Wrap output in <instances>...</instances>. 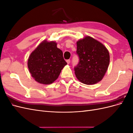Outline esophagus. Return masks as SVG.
Instances as JSON below:
<instances>
[{"instance_id":"1","label":"esophagus","mask_w":133,"mask_h":133,"mask_svg":"<svg viewBox=\"0 0 133 133\" xmlns=\"http://www.w3.org/2000/svg\"><path fill=\"white\" fill-rule=\"evenodd\" d=\"M66 63H67V64H69L70 63V59H68V60H66Z\"/></svg>"}]
</instances>
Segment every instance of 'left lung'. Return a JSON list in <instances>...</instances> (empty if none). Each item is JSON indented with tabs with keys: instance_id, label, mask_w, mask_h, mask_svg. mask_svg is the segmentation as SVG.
Segmentation results:
<instances>
[{
	"instance_id": "8db88e82",
	"label": "left lung",
	"mask_w": 133,
	"mask_h": 133,
	"mask_svg": "<svg viewBox=\"0 0 133 133\" xmlns=\"http://www.w3.org/2000/svg\"><path fill=\"white\" fill-rule=\"evenodd\" d=\"M76 44L79 62L74 68L76 77L87 85L98 83L109 65V51L102 43L89 36L79 40Z\"/></svg>"
}]
</instances>
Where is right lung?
Returning a JSON list of instances; mask_svg holds the SVG:
<instances>
[{"label": "right lung", "instance_id": "add662e5", "mask_svg": "<svg viewBox=\"0 0 133 133\" xmlns=\"http://www.w3.org/2000/svg\"><path fill=\"white\" fill-rule=\"evenodd\" d=\"M54 41H44L30 54L28 67L35 81L43 84H50L57 80L67 63L63 51Z\"/></svg>", "mask_w": 133, "mask_h": 133}]
</instances>
